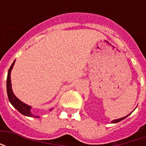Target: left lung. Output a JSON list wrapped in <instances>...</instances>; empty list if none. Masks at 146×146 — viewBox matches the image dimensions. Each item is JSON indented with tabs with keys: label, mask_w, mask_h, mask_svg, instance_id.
<instances>
[{
	"label": "left lung",
	"mask_w": 146,
	"mask_h": 146,
	"mask_svg": "<svg viewBox=\"0 0 146 146\" xmlns=\"http://www.w3.org/2000/svg\"><path fill=\"white\" fill-rule=\"evenodd\" d=\"M130 114H131V113H130ZM130 114H128V115H130ZM128 115H127V116H128ZM127 116H124V117H122V118H119V119H114V120H113V121H112V123H116L119 122V121H121V120H123V119H125L126 117H127Z\"/></svg>",
	"instance_id": "left-lung-1"
}]
</instances>
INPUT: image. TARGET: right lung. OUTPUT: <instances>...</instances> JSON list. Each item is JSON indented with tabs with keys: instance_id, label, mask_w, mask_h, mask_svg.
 <instances>
[{
	"instance_id": "add662e5",
	"label": "right lung",
	"mask_w": 146,
	"mask_h": 146,
	"mask_svg": "<svg viewBox=\"0 0 146 146\" xmlns=\"http://www.w3.org/2000/svg\"><path fill=\"white\" fill-rule=\"evenodd\" d=\"M15 62V61L13 62V63L11 64V67L9 68L8 73V76H7V93H8V100L11 102V104L12 105L19 113H22L23 115L27 116H30V117H36V118H38L39 116H34V115L32 114V113L30 112L31 106H28V105L27 104H25L23 102H21L20 100L14 95V93L12 92L11 83V70H12V68H13ZM52 110V109H51L50 110Z\"/></svg>"
}]
</instances>
